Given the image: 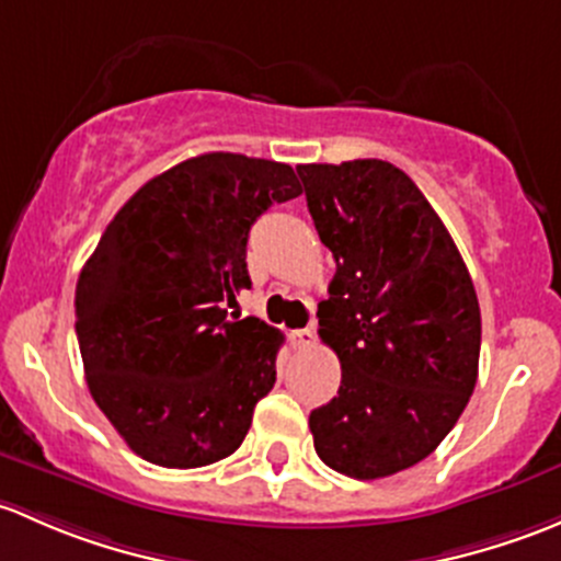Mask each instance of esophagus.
I'll list each match as a JSON object with an SVG mask.
<instances>
[{
	"instance_id": "1",
	"label": "esophagus",
	"mask_w": 561,
	"mask_h": 561,
	"mask_svg": "<svg viewBox=\"0 0 561 561\" xmlns=\"http://www.w3.org/2000/svg\"><path fill=\"white\" fill-rule=\"evenodd\" d=\"M288 340H291V345H297V348H310V345L316 343V332L313 329H294V332H288Z\"/></svg>"
}]
</instances>
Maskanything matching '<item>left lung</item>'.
<instances>
[{
  "label": "left lung",
  "mask_w": 561,
  "mask_h": 561,
  "mask_svg": "<svg viewBox=\"0 0 561 561\" xmlns=\"http://www.w3.org/2000/svg\"><path fill=\"white\" fill-rule=\"evenodd\" d=\"M297 172L337 262L319 334L343 380L310 413L316 454L359 481L394 476L435 451L470 402L481 356L476 286L400 167L354 159Z\"/></svg>",
  "instance_id": "8db88e82"
}]
</instances>
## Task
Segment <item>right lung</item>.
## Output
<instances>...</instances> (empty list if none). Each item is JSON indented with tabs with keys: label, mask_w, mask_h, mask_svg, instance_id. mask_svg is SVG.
Instances as JSON below:
<instances>
[{
	"label": "right lung",
	"mask_w": 561,
	"mask_h": 561,
	"mask_svg": "<svg viewBox=\"0 0 561 561\" xmlns=\"http://www.w3.org/2000/svg\"><path fill=\"white\" fill-rule=\"evenodd\" d=\"M302 194L288 164L202 153L151 178L107 224L75 288L89 391L126 446L175 470L234 454L275 386L278 329L229 319L248 232Z\"/></svg>",
	"instance_id": "obj_1"
}]
</instances>
